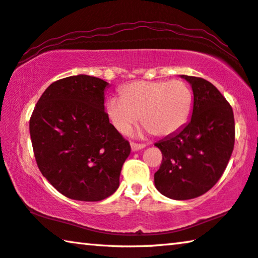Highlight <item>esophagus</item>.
<instances>
[{"mask_svg":"<svg viewBox=\"0 0 258 258\" xmlns=\"http://www.w3.org/2000/svg\"><path fill=\"white\" fill-rule=\"evenodd\" d=\"M145 144H137V142H131V148H132L133 152L139 151V149L145 148Z\"/></svg>","mask_w":258,"mask_h":258,"instance_id":"obj_1","label":"esophagus"}]
</instances>
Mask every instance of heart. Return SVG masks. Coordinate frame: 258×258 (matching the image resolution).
Instances as JSON below:
<instances>
[{
  "label": "heart",
  "instance_id": "obj_1",
  "mask_svg": "<svg viewBox=\"0 0 258 258\" xmlns=\"http://www.w3.org/2000/svg\"><path fill=\"white\" fill-rule=\"evenodd\" d=\"M194 110V92L182 80L134 81L111 97L106 113L118 132L126 133L140 116L141 124L157 137L171 136L187 124Z\"/></svg>",
  "mask_w": 258,
  "mask_h": 258
}]
</instances>
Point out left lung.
<instances>
[{"instance_id": "obj_1", "label": "left lung", "mask_w": 258, "mask_h": 258, "mask_svg": "<svg viewBox=\"0 0 258 258\" xmlns=\"http://www.w3.org/2000/svg\"><path fill=\"white\" fill-rule=\"evenodd\" d=\"M194 91L191 120L155 146L162 163L154 174L156 189L176 201L197 198L215 185L234 149V113L221 92L202 78L182 75Z\"/></svg>"}]
</instances>
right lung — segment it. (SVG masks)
Listing matches in <instances>:
<instances>
[{
    "instance_id": "1",
    "label": "right lung",
    "mask_w": 258,
    "mask_h": 258,
    "mask_svg": "<svg viewBox=\"0 0 258 258\" xmlns=\"http://www.w3.org/2000/svg\"><path fill=\"white\" fill-rule=\"evenodd\" d=\"M109 83L88 75L53 82L30 118L37 166L67 198L99 202L119 186L131 146L109 121L104 90Z\"/></svg>"
}]
</instances>
